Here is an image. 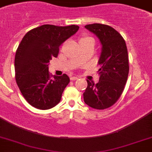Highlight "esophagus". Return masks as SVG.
Listing matches in <instances>:
<instances>
[{
  "label": "esophagus",
  "mask_w": 152,
  "mask_h": 152,
  "mask_svg": "<svg viewBox=\"0 0 152 152\" xmlns=\"http://www.w3.org/2000/svg\"><path fill=\"white\" fill-rule=\"evenodd\" d=\"M79 77H77V76H71L70 77V80H78Z\"/></svg>",
  "instance_id": "obj_1"
}]
</instances>
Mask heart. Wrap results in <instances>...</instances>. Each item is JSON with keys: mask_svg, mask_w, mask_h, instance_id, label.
<instances>
[{"mask_svg": "<svg viewBox=\"0 0 152 152\" xmlns=\"http://www.w3.org/2000/svg\"><path fill=\"white\" fill-rule=\"evenodd\" d=\"M89 39H92V38L90 37H87V36H84V37H83L80 39V41H81V40H89Z\"/></svg>", "mask_w": 152, "mask_h": 152, "instance_id": "heart-1", "label": "heart"}]
</instances>
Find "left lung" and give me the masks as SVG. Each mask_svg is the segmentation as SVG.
Segmentation results:
<instances>
[{
	"mask_svg": "<svg viewBox=\"0 0 152 152\" xmlns=\"http://www.w3.org/2000/svg\"><path fill=\"white\" fill-rule=\"evenodd\" d=\"M85 28L94 33L102 45L98 63L99 82L87 81L83 100L95 109H105L112 106L123 94L129 74V56L123 37L108 25L94 23Z\"/></svg>",
	"mask_w": 152,
	"mask_h": 152,
	"instance_id": "1",
	"label": "left lung"
}]
</instances>
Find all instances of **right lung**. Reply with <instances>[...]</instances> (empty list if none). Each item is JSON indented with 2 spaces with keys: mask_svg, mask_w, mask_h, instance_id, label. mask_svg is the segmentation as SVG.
Returning <instances> with one entry per match:
<instances>
[{
  "mask_svg": "<svg viewBox=\"0 0 152 152\" xmlns=\"http://www.w3.org/2000/svg\"><path fill=\"white\" fill-rule=\"evenodd\" d=\"M79 28L76 25H43L29 30L18 45L15 57L16 83L25 99L34 108L47 110L61 101L70 80L66 74L52 78L48 65L58 55L60 45Z\"/></svg>",
  "mask_w": 152,
  "mask_h": 152,
  "instance_id": "add662e5",
  "label": "right lung"
}]
</instances>
